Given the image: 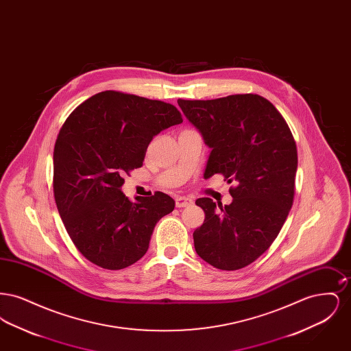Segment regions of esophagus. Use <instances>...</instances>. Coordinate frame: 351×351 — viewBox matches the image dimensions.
<instances>
[{"label":"esophagus","instance_id":"1","mask_svg":"<svg viewBox=\"0 0 351 351\" xmlns=\"http://www.w3.org/2000/svg\"><path fill=\"white\" fill-rule=\"evenodd\" d=\"M175 204H176L178 208H184V206H189V205L192 204V200L188 199V197L180 196V197H178V199L175 200Z\"/></svg>","mask_w":351,"mask_h":351}]
</instances>
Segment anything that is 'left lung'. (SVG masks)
<instances>
[{
	"instance_id": "1",
	"label": "left lung",
	"mask_w": 351,
	"mask_h": 351,
	"mask_svg": "<svg viewBox=\"0 0 351 351\" xmlns=\"http://www.w3.org/2000/svg\"><path fill=\"white\" fill-rule=\"evenodd\" d=\"M178 104L212 149L204 178L219 173L235 183L229 205L196 200L205 213L193 232L196 252L219 269L246 267L272 245L293 204L295 138L279 110L259 95Z\"/></svg>"
}]
</instances>
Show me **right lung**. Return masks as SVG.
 Masks as SVG:
<instances>
[{
	"instance_id": "obj_1",
	"label": "right lung",
	"mask_w": 351,
	"mask_h": 351,
	"mask_svg": "<svg viewBox=\"0 0 351 351\" xmlns=\"http://www.w3.org/2000/svg\"><path fill=\"white\" fill-rule=\"evenodd\" d=\"M176 106L100 92L66 119L53 149V197L76 249L93 265L122 269L149 249L156 222L175 208L163 192L129 200L123 175L142 167L155 135L182 123Z\"/></svg>"
}]
</instances>
